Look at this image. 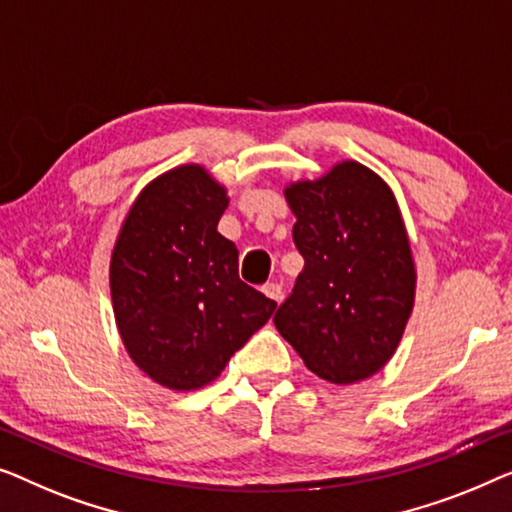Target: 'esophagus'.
<instances>
[{
  "label": "esophagus",
  "instance_id": "esophagus-1",
  "mask_svg": "<svg viewBox=\"0 0 512 512\" xmlns=\"http://www.w3.org/2000/svg\"><path fill=\"white\" fill-rule=\"evenodd\" d=\"M262 292H264L269 299H273V301L283 299V285H278V283H266V285L262 287Z\"/></svg>",
  "mask_w": 512,
  "mask_h": 512
}]
</instances>
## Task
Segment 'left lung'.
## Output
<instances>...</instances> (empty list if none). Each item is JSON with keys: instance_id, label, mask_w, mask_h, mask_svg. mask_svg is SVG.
<instances>
[{"instance_id": "left-lung-1", "label": "left lung", "mask_w": 512, "mask_h": 512, "mask_svg": "<svg viewBox=\"0 0 512 512\" xmlns=\"http://www.w3.org/2000/svg\"><path fill=\"white\" fill-rule=\"evenodd\" d=\"M304 257L273 322L315 376L357 383L383 369L413 311L415 266L394 194L371 169L336 164L285 190Z\"/></svg>"}]
</instances>
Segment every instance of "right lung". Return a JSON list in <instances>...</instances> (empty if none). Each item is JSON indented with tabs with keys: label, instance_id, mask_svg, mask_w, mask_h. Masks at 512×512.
<instances>
[{
	"label": "right lung",
	"instance_id": "right-lung-1",
	"mask_svg": "<svg viewBox=\"0 0 512 512\" xmlns=\"http://www.w3.org/2000/svg\"><path fill=\"white\" fill-rule=\"evenodd\" d=\"M225 190L187 164L139 194L111 257V297L122 343L169 390L220 376L276 311L239 278V250L218 232Z\"/></svg>",
	"mask_w": 512,
	"mask_h": 512
}]
</instances>
